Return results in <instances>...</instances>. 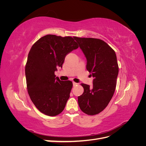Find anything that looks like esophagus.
<instances>
[{
	"mask_svg": "<svg viewBox=\"0 0 146 146\" xmlns=\"http://www.w3.org/2000/svg\"><path fill=\"white\" fill-rule=\"evenodd\" d=\"M77 83H76V82H73V86H77Z\"/></svg>",
	"mask_w": 146,
	"mask_h": 146,
	"instance_id": "34e87169",
	"label": "esophagus"
}]
</instances>
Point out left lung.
<instances>
[{"label":"left lung","mask_w":146,"mask_h":146,"mask_svg":"<svg viewBox=\"0 0 146 146\" xmlns=\"http://www.w3.org/2000/svg\"><path fill=\"white\" fill-rule=\"evenodd\" d=\"M87 60L86 69L93 77L92 86L82 83L84 92L78 97L82 111L98 114L107 107L116 86L119 67L115 52L102 39L74 36Z\"/></svg>","instance_id":"obj_1"}]
</instances>
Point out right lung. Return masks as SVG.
Returning a JSON list of instances; mask_svg holds the SVG:
<instances>
[{
    "instance_id": "add662e5",
    "label": "right lung",
    "mask_w": 146,
    "mask_h": 146,
    "mask_svg": "<svg viewBox=\"0 0 146 146\" xmlns=\"http://www.w3.org/2000/svg\"><path fill=\"white\" fill-rule=\"evenodd\" d=\"M78 47L74 38L47 35L29 51L25 71L29 95L39 111L55 116L63 111L72 88L71 81H61L55 71L62 67L66 55Z\"/></svg>"
}]
</instances>
